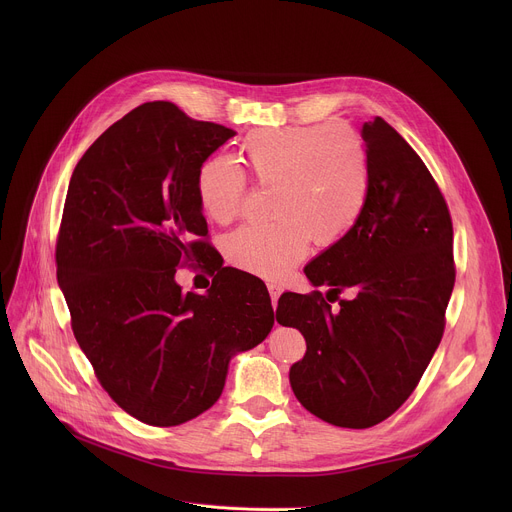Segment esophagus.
I'll use <instances>...</instances> for the list:
<instances>
[{
	"instance_id": "esophagus-1",
	"label": "esophagus",
	"mask_w": 512,
	"mask_h": 512,
	"mask_svg": "<svg viewBox=\"0 0 512 512\" xmlns=\"http://www.w3.org/2000/svg\"><path fill=\"white\" fill-rule=\"evenodd\" d=\"M267 289H269V296H271V302H273V308L277 306V300L281 296V285L277 281H269L267 283Z\"/></svg>"
}]
</instances>
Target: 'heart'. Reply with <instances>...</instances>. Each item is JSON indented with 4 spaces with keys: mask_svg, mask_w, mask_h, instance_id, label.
<instances>
[{
    "mask_svg": "<svg viewBox=\"0 0 512 512\" xmlns=\"http://www.w3.org/2000/svg\"><path fill=\"white\" fill-rule=\"evenodd\" d=\"M239 160L259 186H273L265 225H245L229 235L233 265L267 277L298 263L310 237L334 245L358 221L369 198V156L360 135L344 123L259 131L239 145ZM245 194L241 170L223 156L204 160L196 172V196L204 214L229 223Z\"/></svg>",
    "mask_w": 512,
    "mask_h": 512,
    "instance_id": "obj_1",
    "label": "heart"
}]
</instances>
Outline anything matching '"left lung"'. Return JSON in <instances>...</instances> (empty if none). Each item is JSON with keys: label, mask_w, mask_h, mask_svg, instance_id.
Returning a JSON list of instances; mask_svg holds the SVG:
<instances>
[{"label": "left lung", "mask_w": 512, "mask_h": 512, "mask_svg": "<svg viewBox=\"0 0 512 512\" xmlns=\"http://www.w3.org/2000/svg\"><path fill=\"white\" fill-rule=\"evenodd\" d=\"M369 198L356 225L304 273L355 298L332 311L320 291H285L275 318L298 328L306 354L289 369L298 401L350 429L373 427L413 393L444 334L454 289V229L446 200L411 145L381 117L360 129Z\"/></svg>", "instance_id": "left-lung-1"}]
</instances>
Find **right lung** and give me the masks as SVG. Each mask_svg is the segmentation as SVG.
Masks as SVG:
<instances>
[{
    "mask_svg": "<svg viewBox=\"0 0 512 512\" xmlns=\"http://www.w3.org/2000/svg\"><path fill=\"white\" fill-rule=\"evenodd\" d=\"M233 129L143 103L113 123L72 172L56 277L72 332L111 399L172 427L221 397L231 360L273 328L265 283L223 267L206 294H184L176 267L210 245L196 172ZM216 271V269H214Z\"/></svg>",
    "mask_w": 512,
    "mask_h": 512,
    "instance_id": "1",
    "label": "right lung"
}]
</instances>
